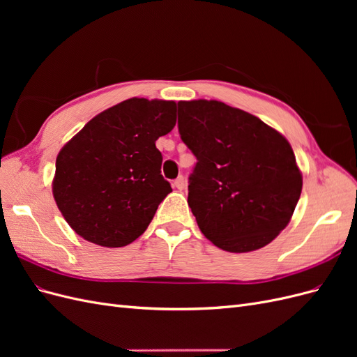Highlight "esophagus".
<instances>
[{
    "instance_id": "34e87169",
    "label": "esophagus",
    "mask_w": 357,
    "mask_h": 357,
    "mask_svg": "<svg viewBox=\"0 0 357 357\" xmlns=\"http://www.w3.org/2000/svg\"><path fill=\"white\" fill-rule=\"evenodd\" d=\"M174 186L178 189V190H183L186 186V180L183 176H178L176 180H174Z\"/></svg>"
}]
</instances>
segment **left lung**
Instances as JSON below:
<instances>
[{
    "label": "left lung",
    "instance_id": "left-lung-1",
    "mask_svg": "<svg viewBox=\"0 0 357 357\" xmlns=\"http://www.w3.org/2000/svg\"><path fill=\"white\" fill-rule=\"evenodd\" d=\"M178 132L197 165L188 204L214 245L245 253L290 222L302 174L287 139L261 119L220 101H178Z\"/></svg>",
    "mask_w": 357,
    "mask_h": 357
}]
</instances>
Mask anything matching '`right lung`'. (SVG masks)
I'll return each instance as SVG.
<instances>
[{"label": "right lung", "mask_w": 357, "mask_h": 357, "mask_svg": "<svg viewBox=\"0 0 357 357\" xmlns=\"http://www.w3.org/2000/svg\"><path fill=\"white\" fill-rule=\"evenodd\" d=\"M176 102L131 98L95 116L61 149L52 190L86 241L123 247L152 222L172 190L156 139L176 126Z\"/></svg>", "instance_id": "add662e5"}]
</instances>
